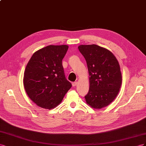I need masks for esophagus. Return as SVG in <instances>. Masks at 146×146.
Masks as SVG:
<instances>
[{
    "label": "esophagus",
    "instance_id": "1",
    "mask_svg": "<svg viewBox=\"0 0 146 146\" xmlns=\"http://www.w3.org/2000/svg\"><path fill=\"white\" fill-rule=\"evenodd\" d=\"M77 84H78V82H74L72 83V86H74V87L76 86Z\"/></svg>",
    "mask_w": 146,
    "mask_h": 146
}]
</instances>
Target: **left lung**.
Here are the masks:
<instances>
[{"instance_id": "left-lung-1", "label": "left lung", "mask_w": 146, "mask_h": 146, "mask_svg": "<svg viewBox=\"0 0 146 146\" xmlns=\"http://www.w3.org/2000/svg\"><path fill=\"white\" fill-rule=\"evenodd\" d=\"M78 49L86 60L89 74L86 103L95 109L107 106L117 97L121 87L119 62L110 51L96 44H82Z\"/></svg>"}]
</instances>
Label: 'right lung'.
<instances>
[{"label":"right lung","instance_id":"right-lung-1","mask_svg":"<svg viewBox=\"0 0 146 146\" xmlns=\"http://www.w3.org/2000/svg\"><path fill=\"white\" fill-rule=\"evenodd\" d=\"M67 45H49L34 53L25 69L23 84L31 100L48 110L62 102L72 84L65 76L62 59Z\"/></svg>","mask_w":146,"mask_h":146}]
</instances>
